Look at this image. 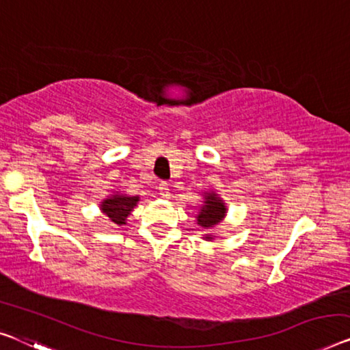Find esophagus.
<instances>
[{
	"mask_svg": "<svg viewBox=\"0 0 350 350\" xmlns=\"http://www.w3.org/2000/svg\"><path fill=\"white\" fill-rule=\"evenodd\" d=\"M159 193H160L161 198H166V200H168V198L171 196L170 184H166V182H161V184L159 185Z\"/></svg>",
	"mask_w": 350,
	"mask_h": 350,
	"instance_id": "1",
	"label": "esophagus"
}]
</instances>
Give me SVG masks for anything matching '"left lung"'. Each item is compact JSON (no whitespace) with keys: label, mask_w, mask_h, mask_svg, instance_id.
<instances>
[{"label":"left lung","mask_w":350,"mask_h":350,"mask_svg":"<svg viewBox=\"0 0 350 350\" xmlns=\"http://www.w3.org/2000/svg\"><path fill=\"white\" fill-rule=\"evenodd\" d=\"M226 213H228L226 202L221 200L217 191L211 190V191H204V195H202V201L201 204L198 206V213L195 215V218H196L198 226L201 229H204V231H215L217 226L225 220ZM201 239L212 242L213 239H215V236H213L212 232H207Z\"/></svg>","instance_id":"1"}]
</instances>
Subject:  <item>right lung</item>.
Here are the masks:
<instances>
[{"label": "right lung", "mask_w": 350, "mask_h": 350, "mask_svg": "<svg viewBox=\"0 0 350 350\" xmlns=\"http://www.w3.org/2000/svg\"><path fill=\"white\" fill-rule=\"evenodd\" d=\"M138 202V195L130 196L121 191H114L113 195L103 198L98 207H100L103 215L108 217L109 221H113L118 226H124L127 225V217L133 212Z\"/></svg>", "instance_id": "1"}]
</instances>
